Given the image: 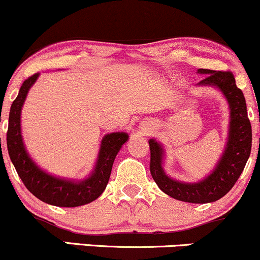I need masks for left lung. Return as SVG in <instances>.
Instances as JSON below:
<instances>
[{
	"label": "left lung",
	"instance_id": "1",
	"mask_svg": "<svg viewBox=\"0 0 260 260\" xmlns=\"http://www.w3.org/2000/svg\"><path fill=\"white\" fill-rule=\"evenodd\" d=\"M206 75L196 86L217 88L230 110L228 136L223 153L209 175L196 182H185L170 178L162 168L165 149L155 139H149L150 174L162 192L179 201L209 204L217 201L233 187L246 167L252 148V127L247 113L246 99L236 85L231 71L199 69Z\"/></svg>",
	"mask_w": 260,
	"mask_h": 260
}]
</instances>
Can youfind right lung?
Returning <instances> with one entry per match:
<instances>
[{
	"mask_svg": "<svg viewBox=\"0 0 260 260\" xmlns=\"http://www.w3.org/2000/svg\"><path fill=\"white\" fill-rule=\"evenodd\" d=\"M39 75L41 74H36L25 80L11 106L7 131L10 158L25 187L41 201L59 207H76L90 204L106 189L116 155L129 137L125 132H113L104 136L95 167L81 180L61 178L45 172L25 149L21 128L22 107Z\"/></svg>",
	"mask_w": 260,
	"mask_h": 260,
	"instance_id": "1",
	"label": "right lung"
}]
</instances>
